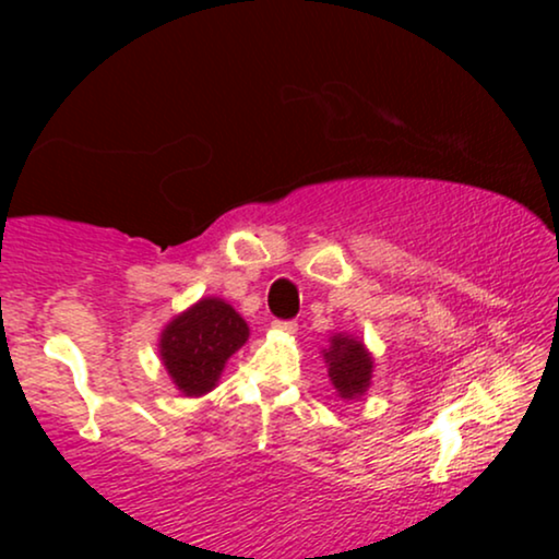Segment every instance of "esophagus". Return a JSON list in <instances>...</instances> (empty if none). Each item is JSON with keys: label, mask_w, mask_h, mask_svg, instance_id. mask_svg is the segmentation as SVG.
Instances as JSON below:
<instances>
[{"label": "esophagus", "mask_w": 559, "mask_h": 559, "mask_svg": "<svg viewBox=\"0 0 559 559\" xmlns=\"http://www.w3.org/2000/svg\"><path fill=\"white\" fill-rule=\"evenodd\" d=\"M273 329L281 331V333H297L299 325H297V320H275Z\"/></svg>", "instance_id": "esophagus-1"}]
</instances>
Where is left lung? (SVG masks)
<instances>
[{
	"label": "left lung",
	"instance_id": "left-lung-1",
	"mask_svg": "<svg viewBox=\"0 0 559 559\" xmlns=\"http://www.w3.org/2000/svg\"><path fill=\"white\" fill-rule=\"evenodd\" d=\"M323 357L336 394L342 400H360L373 378V357L360 338L336 333L329 349H323Z\"/></svg>",
	"mask_w": 559,
	"mask_h": 559
}]
</instances>
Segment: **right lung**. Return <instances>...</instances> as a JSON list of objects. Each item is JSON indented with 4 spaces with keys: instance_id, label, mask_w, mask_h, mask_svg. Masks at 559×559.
Masks as SVG:
<instances>
[{
    "instance_id": "add662e5",
    "label": "right lung",
    "mask_w": 559,
    "mask_h": 559,
    "mask_svg": "<svg viewBox=\"0 0 559 559\" xmlns=\"http://www.w3.org/2000/svg\"><path fill=\"white\" fill-rule=\"evenodd\" d=\"M249 338V325L228 301L204 297L165 325L159 357L186 396L215 389L228 357Z\"/></svg>"
}]
</instances>
